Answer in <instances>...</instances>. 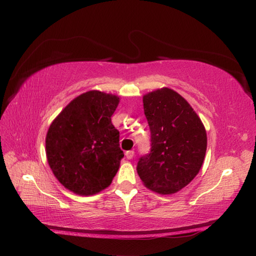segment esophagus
I'll list each match as a JSON object with an SVG mask.
<instances>
[{
    "label": "esophagus",
    "instance_id": "1",
    "mask_svg": "<svg viewBox=\"0 0 256 256\" xmlns=\"http://www.w3.org/2000/svg\"><path fill=\"white\" fill-rule=\"evenodd\" d=\"M125 157H126L128 160H132L134 157V150H128L125 152Z\"/></svg>",
    "mask_w": 256,
    "mask_h": 256
}]
</instances>
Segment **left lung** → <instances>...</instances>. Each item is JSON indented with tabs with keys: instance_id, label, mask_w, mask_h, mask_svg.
<instances>
[{
	"instance_id": "1",
	"label": "left lung",
	"mask_w": 256,
	"mask_h": 256,
	"mask_svg": "<svg viewBox=\"0 0 256 256\" xmlns=\"http://www.w3.org/2000/svg\"><path fill=\"white\" fill-rule=\"evenodd\" d=\"M143 103L152 148L140 158L138 174L152 192L172 194L186 187L204 164V125L187 100L170 88L148 92Z\"/></svg>"
}]
</instances>
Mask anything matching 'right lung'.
<instances>
[{"label": "right lung", "mask_w": 256, "mask_h": 256, "mask_svg": "<svg viewBox=\"0 0 256 256\" xmlns=\"http://www.w3.org/2000/svg\"><path fill=\"white\" fill-rule=\"evenodd\" d=\"M118 102L116 94L86 91L70 101L48 128V165L58 182L76 194H99L118 172L124 154L111 116Z\"/></svg>", "instance_id": "1"}]
</instances>
